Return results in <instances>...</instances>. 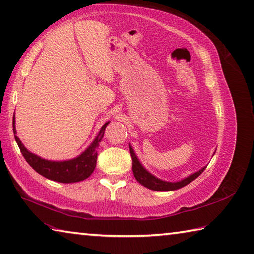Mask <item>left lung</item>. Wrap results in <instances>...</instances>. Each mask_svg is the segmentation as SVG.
<instances>
[{
  "label": "left lung",
  "instance_id": "8db88e82",
  "mask_svg": "<svg viewBox=\"0 0 254 254\" xmlns=\"http://www.w3.org/2000/svg\"><path fill=\"white\" fill-rule=\"evenodd\" d=\"M129 150H130V155L132 159V173H134V176L136 178L139 184H142L143 186L147 187V189L153 190H161V192H169V190H175L178 189H182V187L186 186L187 184H190V182H193L195 178H197L200 175L203 173V170L206 167L202 168L196 173H194L190 176L185 177L184 179L179 182H167V181H162L158 177H155L154 175H152L150 171H147L145 168L143 167L142 163L139 162V160L137 158V155L135 154L134 149H132L131 145L129 144Z\"/></svg>",
  "mask_w": 254,
  "mask_h": 254
}]
</instances>
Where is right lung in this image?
<instances>
[{
    "label": "right lung",
    "instance_id": "add662e5",
    "mask_svg": "<svg viewBox=\"0 0 254 254\" xmlns=\"http://www.w3.org/2000/svg\"><path fill=\"white\" fill-rule=\"evenodd\" d=\"M13 132L14 138L17 142L19 149H20L23 158L29 163V166L33 168L35 171L44 176L45 178L51 179V181L59 182V183H77L81 182L84 179L91 176L93 171L96 167V159H97V147L100 145L101 139L103 138L104 130L107 128L105 123L102 128H101L99 134L96 135L94 140L91 143L86 150L83 153L73 158L71 160H64V161H51V160L43 159L38 155L32 153L23 146L21 140L15 136L17 130H15V120L13 117Z\"/></svg>",
    "mask_w": 254,
    "mask_h": 254
}]
</instances>
